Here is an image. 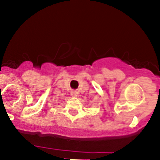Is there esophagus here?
<instances>
[{
	"label": "esophagus",
	"instance_id": "obj_1",
	"mask_svg": "<svg viewBox=\"0 0 160 160\" xmlns=\"http://www.w3.org/2000/svg\"><path fill=\"white\" fill-rule=\"evenodd\" d=\"M71 96L72 97H77V93L76 91H72L71 92Z\"/></svg>",
	"mask_w": 160,
	"mask_h": 160
}]
</instances>
